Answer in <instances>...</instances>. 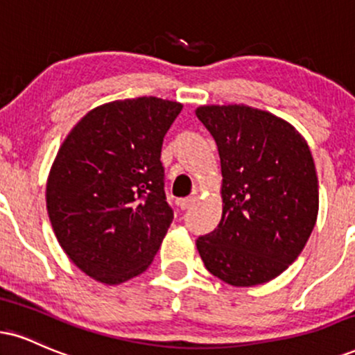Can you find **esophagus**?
Here are the masks:
<instances>
[{"mask_svg":"<svg viewBox=\"0 0 355 355\" xmlns=\"http://www.w3.org/2000/svg\"><path fill=\"white\" fill-rule=\"evenodd\" d=\"M196 202V196H189V198H183L178 202V207L182 208V210H189V208L191 207Z\"/></svg>","mask_w":355,"mask_h":355,"instance_id":"34e87169","label":"esophagus"}]
</instances>
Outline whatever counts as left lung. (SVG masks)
<instances>
[{"mask_svg": "<svg viewBox=\"0 0 355 355\" xmlns=\"http://www.w3.org/2000/svg\"><path fill=\"white\" fill-rule=\"evenodd\" d=\"M221 162L223 213L196 240L205 268L232 286L275 279L294 263L318 220V175L291 123L248 105H202Z\"/></svg>", "mask_w": 355, "mask_h": 355, "instance_id": "obj_1", "label": "left lung"}]
</instances>
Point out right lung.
<instances>
[{
  "label": "right lung",
  "mask_w": 355,
  "mask_h": 355,
  "mask_svg": "<svg viewBox=\"0 0 355 355\" xmlns=\"http://www.w3.org/2000/svg\"><path fill=\"white\" fill-rule=\"evenodd\" d=\"M183 105L159 97L114 101L66 137L46 185L59 245L80 271L121 284L150 266L173 220L162 144Z\"/></svg>",
  "instance_id": "add662e5"
}]
</instances>
